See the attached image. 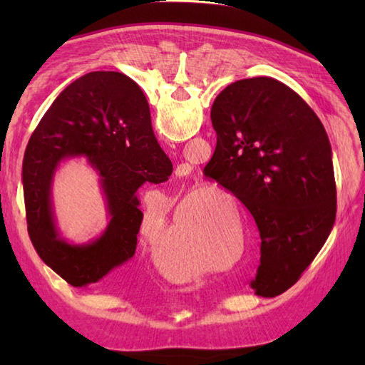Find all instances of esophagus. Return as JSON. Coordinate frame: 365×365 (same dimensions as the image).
<instances>
[{
    "mask_svg": "<svg viewBox=\"0 0 365 365\" xmlns=\"http://www.w3.org/2000/svg\"><path fill=\"white\" fill-rule=\"evenodd\" d=\"M187 168H190V166H188V165H187ZM190 169H191V168H190ZM183 173H185V169H183Z\"/></svg>",
    "mask_w": 365,
    "mask_h": 365,
    "instance_id": "esophagus-1",
    "label": "esophagus"
}]
</instances>
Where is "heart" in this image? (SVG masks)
I'll return each mask as SVG.
<instances>
[{"instance_id": "obj_1", "label": "heart", "mask_w": 365, "mask_h": 365, "mask_svg": "<svg viewBox=\"0 0 365 365\" xmlns=\"http://www.w3.org/2000/svg\"><path fill=\"white\" fill-rule=\"evenodd\" d=\"M177 235H178V230H175V237H173V238L175 240ZM174 240H166V243L163 245V251H168L169 247H173V242H174Z\"/></svg>"}]
</instances>
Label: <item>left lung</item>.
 Returning <instances> with one entry per match:
<instances>
[{"label": "left lung", "mask_w": 365, "mask_h": 365, "mask_svg": "<svg viewBox=\"0 0 365 365\" xmlns=\"http://www.w3.org/2000/svg\"><path fill=\"white\" fill-rule=\"evenodd\" d=\"M210 115L216 149L204 174L254 216L260 263L250 285L255 294L273 297L298 281L334 224L328 135L311 106L269 76L229 84Z\"/></svg>", "instance_id": "8db88e82"}]
</instances>
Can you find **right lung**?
I'll return each mask as SVG.
<instances>
[{
  "instance_id": "right-lung-1",
  "label": "right lung",
  "mask_w": 365,
  "mask_h": 365,
  "mask_svg": "<svg viewBox=\"0 0 365 365\" xmlns=\"http://www.w3.org/2000/svg\"><path fill=\"white\" fill-rule=\"evenodd\" d=\"M71 158H84L96 170L110 220L88 244L61 237L53 216V175ZM170 174L173 163L153 135L141 88L119 72L81 76L45 113L23 158L28 234L37 254L73 287L102 281L135 255L143 222L138 188Z\"/></svg>"
}]
</instances>
